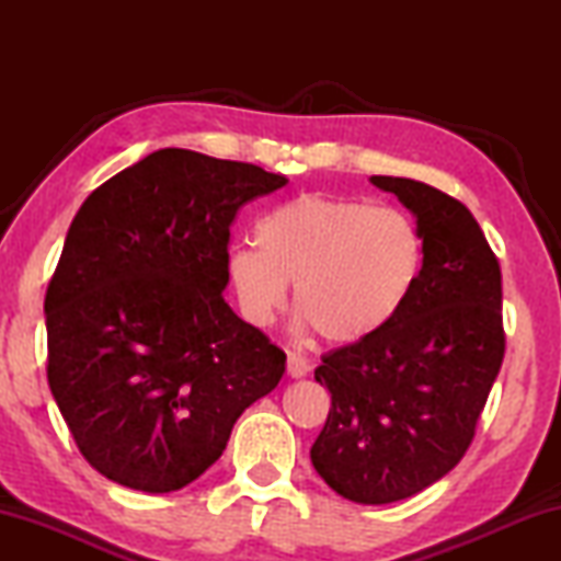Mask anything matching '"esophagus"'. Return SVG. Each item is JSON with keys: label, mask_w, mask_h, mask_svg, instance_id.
Masks as SVG:
<instances>
[{"label": "esophagus", "mask_w": 561, "mask_h": 561, "mask_svg": "<svg viewBox=\"0 0 561 561\" xmlns=\"http://www.w3.org/2000/svg\"><path fill=\"white\" fill-rule=\"evenodd\" d=\"M309 371H311V360L299 356V354H294V351H289V354H287V374L291 378H304Z\"/></svg>", "instance_id": "34e87169"}]
</instances>
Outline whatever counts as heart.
<instances>
[{"instance_id": "b5f03b06", "label": "heart", "mask_w": 561, "mask_h": 561, "mask_svg": "<svg viewBox=\"0 0 561 561\" xmlns=\"http://www.w3.org/2000/svg\"><path fill=\"white\" fill-rule=\"evenodd\" d=\"M225 272L252 327H267L294 284V309L329 344L348 346L393 324L421 282L425 244L411 215L354 197L307 193L272 207Z\"/></svg>"}]
</instances>
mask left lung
I'll list each match as a JSON object with an SVG mask.
<instances>
[{"instance_id":"1","label":"left lung","mask_w":561,"mask_h":561,"mask_svg":"<svg viewBox=\"0 0 561 561\" xmlns=\"http://www.w3.org/2000/svg\"><path fill=\"white\" fill-rule=\"evenodd\" d=\"M371 183L415 215L423 274L381 334L321 356L314 378L331 408L311 465L341 497L388 505L438 482L470 448L505 329L500 262L468 207L417 180Z\"/></svg>"}]
</instances>
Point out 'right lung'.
Segmentation results:
<instances>
[{"instance_id":"obj_1","label":"right lung","mask_w":561,"mask_h":561,"mask_svg":"<svg viewBox=\"0 0 561 561\" xmlns=\"http://www.w3.org/2000/svg\"><path fill=\"white\" fill-rule=\"evenodd\" d=\"M287 185L252 163L163 148L93 190L44 299L49 388L103 478L173 492L220 458L287 354L230 309L237 210Z\"/></svg>"}]
</instances>
